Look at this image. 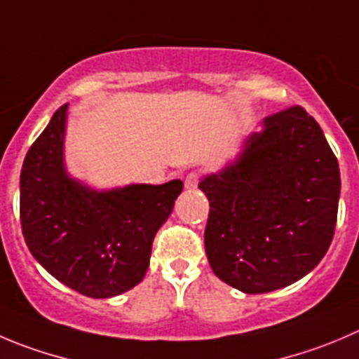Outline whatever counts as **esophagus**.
<instances>
[{"instance_id": "1", "label": "esophagus", "mask_w": 359, "mask_h": 359, "mask_svg": "<svg viewBox=\"0 0 359 359\" xmlns=\"http://www.w3.org/2000/svg\"><path fill=\"white\" fill-rule=\"evenodd\" d=\"M199 182H201V174L196 172V170H192V172L187 174V177H185V189L187 190L197 189Z\"/></svg>"}]
</instances>
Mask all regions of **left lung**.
<instances>
[{
	"mask_svg": "<svg viewBox=\"0 0 359 359\" xmlns=\"http://www.w3.org/2000/svg\"><path fill=\"white\" fill-rule=\"evenodd\" d=\"M234 163L204 177L211 269L247 294L312 271L335 234L340 169L319 123L292 105L264 118Z\"/></svg>",
	"mask_w": 359,
	"mask_h": 359,
	"instance_id": "obj_1",
	"label": "left lung"
}]
</instances>
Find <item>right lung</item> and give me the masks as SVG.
I'll return each mask as SVG.
<instances>
[{"label": "right lung", "mask_w": 359, "mask_h": 359, "mask_svg": "<svg viewBox=\"0 0 359 359\" xmlns=\"http://www.w3.org/2000/svg\"><path fill=\"white\" fill-rule=\"evenodd\" d=\"M67 104L26 153L20 169V227L33 257L74 291L111 298L146 275L153 238L183 183L97 192L63 165Z\"/></svg>", "instance_id": "add662e5"}]
</instances>
